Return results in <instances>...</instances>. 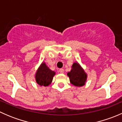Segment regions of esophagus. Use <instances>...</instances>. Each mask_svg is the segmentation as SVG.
<instances>
[{"mask_svg":"<svg viewBox=\"0 0 122 122\" xmlns=\"http://www.w3.org/2000/svg\"><path fill=\"white\" fill-rule=\"evenodd\" d=\"M60 73H64V70L63 68H61L60 69Z\"/></svg>","mask_w":122,"mask_h":122,"instance_id":"34e87169","label":"esophagus"}]
</instances>
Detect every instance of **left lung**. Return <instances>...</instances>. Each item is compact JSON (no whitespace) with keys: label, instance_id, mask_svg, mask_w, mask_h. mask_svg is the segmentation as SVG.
Instances as JSON below:
<instances>
[{"label":"left lung","instance_id":"1","mask_svg":"<svg viewBox=\"0 0 122 122\" xmlns=\"http://www.w3.org/2000/svg\"><path fill=\"white\" fill-rule=\"evenodd\" d=\"M71 67V71L67 73L70 83L77 87L83 86L87 81V74L78 62H74Z\"/></svg>","mask_w":122,"mask_h":122}]
</instances>
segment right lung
<instances>
[{"mask_svg":"<svg viewBox=\"0 0 122 122\" xmlns=\"http://www.w3.org/2000/svg\"><path fill=\"white\" fill-rule=\"evenodd\" d=\"M55 72L50 70L45 62H42L35 74L36 81L41 86H48L51 83Z\"/></svg>","mask_w":122,"mask_h":122,"instance_id":"add662e5","label":"right lung"}]
</instances>
